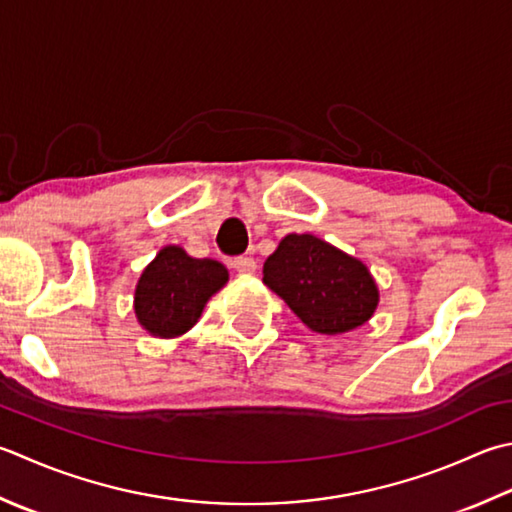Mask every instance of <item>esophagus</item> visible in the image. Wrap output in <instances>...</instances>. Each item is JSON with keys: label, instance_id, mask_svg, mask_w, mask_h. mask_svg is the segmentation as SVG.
Wrapping results in <instances>:
<instances>
[{"label": "esophagus", "instance_id": "obj_1", "mask_svg": "<svg viewBox=\"0 0 512 512\" xmlns=\"http://www.w3.org/2000/svg\"><path fill=\"white\" fill-rule=\"evenodd\" d=\"M233 268L237 270V273H244V275H253L257 270V262L253 257L248 255H242V257H235L233 259Z\"/></svg>", "mask_w": 512, "mask_h": 512}]
</instances>
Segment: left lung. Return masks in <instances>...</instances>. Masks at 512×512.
<instances>
[{"mask_svg": "<svg viewBox=\"0 0 512 512\" xmlns=\"http://www.w3.org/2000/svg\"><path fill=\"white\" fill-rule=\"evenodd\" d=\"M264 284L322 335L366 324L379 302L368 268L313 235H286L266 259Z\"/></svg>", "mask_w": 512, "mask_h": 512, "instance_id": "8db88e82", "label": "left lung"}]
</instances>
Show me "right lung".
Wrapping results in <instances>:
<instances>
[{"mask_svg":"<svg viewBox=\"0 0 512 512\" xmlns=\"http://www.w3.org/2000/svg\"><path fill=\"white\" fill-rule=\"evenodd\" d=\"M226 282L228 270L215 259H193L179 246H166L139 277V324L157 337L182 335L195 326L208 297Z\"/></svg>","mask_w":512,"mask_h":512,"instance_id":"add662e5","label":"right lung"}]
</instances>
